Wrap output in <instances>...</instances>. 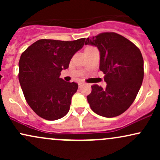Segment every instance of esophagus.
<instances>
[{
    "instance_id": "obj_1",
    "label": "esophagus",
    "mask_w": 160,
    "mask_h": 160,
    "mask_svg": "<svg viewBox=\"0 0 160 160\" xmlns=\"http://www.w3.org/2000/svg\"><path fill=\"white\" fill-rule=\"evenodd\" d=\"M82 84H83V82H78V86H79V88L81 87V86H82Z\"/></svg>"
}]
</instances>
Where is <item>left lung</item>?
<instances>
[{"mask_svg": "<svg viewBox=\"0 0 160 160\" xmlns=\"http://www.w3.org/2000/svg\"><path fill=\"white\" fill-rule=\"evenodd\" d=\"M85 44L98 47L99 69L107 82L105 89L97 84L91 86V93L87 95L91 109L104 117L122 114L135 101L144 79V60L140 49L114 32L88 38Z\"/></svg>", "mask_w": 160, "mask_h": 160, "instance_id": "left-lung-1", "label": "left lung"}]
</instances>
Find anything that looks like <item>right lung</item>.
<instances>
[{"label":"right lung","instance_id":"obj_1","mask_svg":"<svg viewBox=\"0 0 160 160\" xmlns=\"http://www.w3.org/2000/svg\"><path fill=\"white\" fill-rule=\"evenodd\" d=\"M86 38L64 41L41 39L22 52L19 62V80L24 96L39 117L56 120L68 113L76 82L60 78L73 56L83 47Z\"/></svg>","mask_w":160,"mask_h":160}]
</instances>
